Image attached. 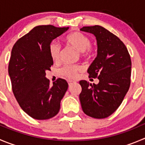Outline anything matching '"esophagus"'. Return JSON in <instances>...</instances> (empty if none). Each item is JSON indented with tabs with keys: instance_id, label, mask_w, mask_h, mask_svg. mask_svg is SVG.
Listing matches in <instances>:
<instances>
[{
	"instance_id": "obj_1",
	"label": "esophagus",
	"mask_w": 145,
	"mask_h": 145,
	"mask_svg": "<svg viewBox=\"0 0 145 145\" xmlns=\"http://www.w3.org/2000/svg\"><path fill=\"white\" fill-rule=\"evenodd\" d=\"M67 82H68V85H69V86H70V85H72V84L73 83V81H72V80H68L67 81Z\"/></svg>"
}]
</instances>
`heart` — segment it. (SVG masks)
I'll return each instance as SVG.
<instances>
[{
    "instance_id": "obj_1",
    "label": "heart",
    "mask_w": 145,
    "mask_h": 145,
    "mask_svg": "<svg viewBox=\"0 0 145 145\" xmlns=\"http://www.w3.org/2000/svg\"><path fill=\"white\" fill-rule=\"evenodd\" d=\"M65 41L67 45L75 48L80 53L81 57L89 59L93 56V51L90 48L91 40L88 36L80 32H74L65 37ZM50 56L53 62L59 61L61 53L60 46L56 42H52L49 46ZM82 70V67L78 65H65L60 70L61 76L69 80H73L77 78L79 72Z\"/></svg>"
}]
</instances>
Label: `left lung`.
<instances>
[{"instance_id": "1", "label": "left lung", "mask_w": 145, "mask_h": 145, "mask_svg": "<svg viewBox=\"0 0 145 145\" xmlns=\"http://www.w3.org/2000/svg\"><path fill=\"white\" fill-rule=\"evenodd\" d=\"M81 31L95 36L97 57L88 68L89 78L99 80L92 85L80 81L82 109L91 118L103 119L111 115L119 107L130 85V56L119 38L100 25L86 26Z\"/></svg>"}]
</instances>
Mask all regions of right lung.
Listing matches in <instances>:
<instances>
[{"instance_id": "1", "label": "right lung", "mask_w": 145, "mask_h": 145, "mask_svg": "<svg viewBox=\"0 0 145 145\" xmlns=\"http://www.w3.org/2000/svg\"><path fill=\"white\" fill-rule=\"evenodd\" d=\"M68 29L51 25L36 26L12 48L8 74L13 94L22 110L35 120L56 116L68 88L65 80L61 78L50 86L45 77V72L53 65L50 45Z\"/></svg>"}]
</instances>
